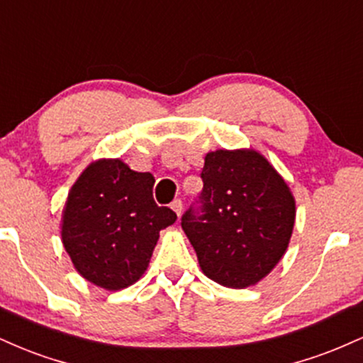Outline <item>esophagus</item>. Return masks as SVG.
<instances>
[{"label": "esophagus", "mask_w": 363, "mask_h": 363, "mask_svg": "<svg viewBox=\"0 0 363 363\" xmlns=\"http://www.w3.org/2000/svg\"><path fill=\"white\" fill-rule=\"evenodd\" d=\"M170 208H172L174 211H176L177 216H181V211H182V201L181 199H174L172 203H170Z\"/></svg>", "instance_id": "esophagus-1"}]
</instances>
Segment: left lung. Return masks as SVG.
Segmentation results:
<instances>
[{"label": "left lung", "instance_id": "8db88e82", "mask_svg": "<svg viewBox=\"0 0 363 363\" xmlns=\"http://www.w3.org/2000/svg\"><path fill=\"white\" fill-rule=\"evenodd\" d=\"M199 211L182 215V230L201 272L230 289L262 280L289 247L295 199L285 179L252 148L206 153Z\"/></svg>", "mask_w": 363, "mask_h": 363}]
</instances>
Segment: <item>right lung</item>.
Masks as SVG:
<instances>
[{"label":"right lung","instance_id":"obj_1","mask_svg":"<svg viewBox=\"0 0 363 363\" xmlns=\"http://www.w3.org/2000/svg\"><path fill=\"white\" fill-rule=\"evenodd\" d=\"M155 177L121 158H101L80 174L62 210L61 239L85 280L123 290L147 272L158 234L177 220L153 199Z\"/></svg>","mask_w":363,"mask_h":363}]
</instances>
